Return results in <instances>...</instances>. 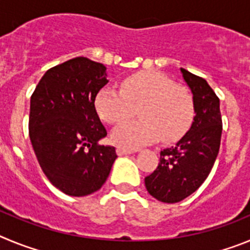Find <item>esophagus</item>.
<instances>
[{"mask_svg":"<svg viewBox=\"0 0 250 250\" xmlns=\"http://www.w3.org/2000/svg\"><path fill=\"white\" fill-rule=\"evenodd\" d=\"M116 151H118V155L123 156V155H129V154H132V150H129V149H124V147H118L116 149Z\"/></svg>","mask_w":250,"mask_h":250,"instance_id":"obj_1","label":"esophagus"}]
</instances>
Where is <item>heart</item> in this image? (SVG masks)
Segmentation results:
<instances>
[{
	"label": "heart",
	"instance_id": "heart-1",
	"mask_svg": "<svg viewBox=\"0 0 250 250\" xmlns=\"http://www.w3.org/2000/svg\"><path fill=\"white\" fill-rule=\"evenodd\" d=\"M141 119L119 125L111 139L120 147H138L161 138L173 143L184 135L194 116L190 94L164 75L141 71L121 83V91L104 87L95 98V110L104 121L119 124L135 115Z\"/></svg>",
	"mask_w": 250,
	"mask_h": 250
}]
</instances>
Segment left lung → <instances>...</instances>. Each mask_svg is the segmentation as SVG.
Listing matches in <instances>:
<instances>
[{
  "label": "left lung",
  "mask_w": 250,
  "mask_h": 250,
  "mask_svg": "<svg viewBox=\"0 0 250 250\" xmlns=\"http://www.w3.org/2000/svg\"><path fill=\"white\" fill-rule=\"evenodd\" d=\"M193 94L194 121L175 146L160 151V163L145 178L151 196L163 203H178L205 182L218 156L222 138L219 98L203 77L180 68Z\"/></svg>",
  "instance_id": "obj_1"
}]
</instances>
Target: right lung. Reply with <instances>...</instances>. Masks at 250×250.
Wrapping results in <instances>:
<instances>
[{"instance_id":"obj_1","label":"right lung","mask_w":250,"mask_h":250,"mask_svg":"<svg viewBox=\"0 0 250 250\" xmlns=\"http://www.w3.org/2000/svg\"><path fill=\"white\" fill-rule=\"evenodd\" d=\"M106 76L103 63L75 57L47 70L31 96V144L43 174L67 195L98 191L118 158L114 146L99 144L107 132L95 98Z\"/></svg>"}]
</instances>
